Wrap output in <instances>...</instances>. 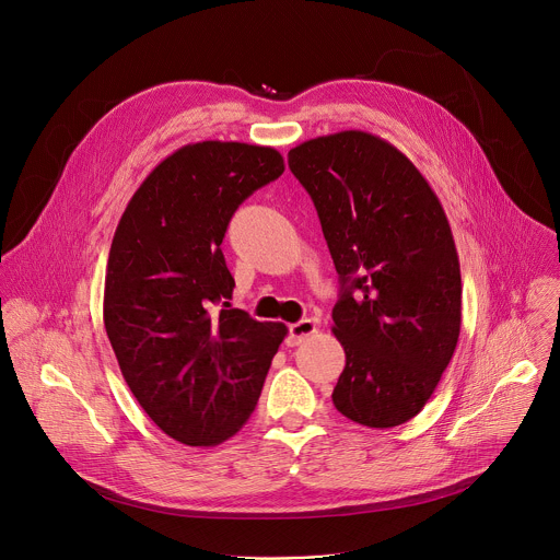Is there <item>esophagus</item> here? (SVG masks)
Returning <instances> with one entry per match:
<instances>
[{"mask_svg":"<svg viewBox=\"0 0 560 560\" xmlns=\"http://www.w3.org/2000/svg\"><path fill=\"white\" fill-rule=\"evenodd\" d=\"M316 332V324L312 322V318H301L299 324H292L290 328H288V339H285V343L288 346H299V343H303L307 337H312Z\"/></svg>","mask_w":560,"mask_h":560,"instance_id":"1","label":"esophagus"}]
</instances>
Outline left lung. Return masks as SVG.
I'll list each match as a JSON object with an SVG mask.
<instances>
[{"label": "left lung", "mask_w": 560, "mask_h": 560, "mask_svg": "<svg viewBox=\"0 0 560 560\" xmlns=\"http://www.w3.org/2000/svg\"><path fill=\"white\" fill-rule=\"evenodd\" d=\"M288 166L341 281L335 408L368 428L401 425L430 401L460 332V266L443 206L401 150L363 130L303 141Z\"/></svg>", "instance_id": "obj_1"}]
</instances>
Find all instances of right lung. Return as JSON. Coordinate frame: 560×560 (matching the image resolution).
Instances as JSON below:
<instances>
[{
  "label": "right lung",
  "mask_w": 560,
  "mask_h": 560,
  "mask_svg": "<svg viewBox=\"0 0 560 560\" xmlns=\"http://www.w3.org/2000/svg\"><path fill=\"white\" fill-rule=\"evenodd\" d=\"M283 171L270 145L188 143L143 179L115 230L106 335L143 412L179 443L212 447L242 430L288 335L230 307L221 253L234 210Z\"/></svg>",
  "instance_id": "obj_1"
}]
</instances>
